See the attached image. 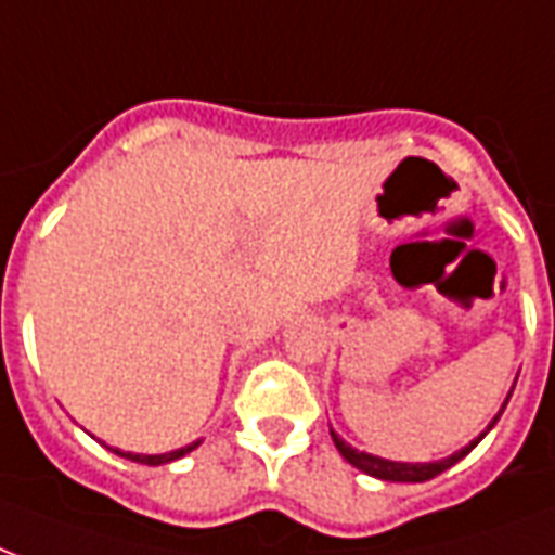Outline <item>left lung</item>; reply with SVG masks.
Listing matches in <instances>:
<instances>
[{"mask_svg": "<svg viewBox=\"0 0 555 555\" xmlns=\"http://www.w3.org/2000/svg\"><path fill=\"white\" fill-rule=\"evenodd\" d=\"M513 390H515V387H513ZM513 390H509V396H513ZM509 396H506V401H509ZM506 401H503V408H506ZM503 408L498 410V416L489 422V428H486L483 434L475 439V442H468V446L460 448L456 454L446 456V460H437V463H396V460L372 456V454H366V451H358V448L346 446L344 439L337 437L334 430H332V439H334V448H337V451L344 454L346 463H352L354 468H361L363 475L378 477V480H392V483H425V480H430V477L442 475L446 468H451L454 463H460V460H463V456L468 454V451H472V448H475L477 442H480V439H483L486 434L494 428V422L501 418Z\"/></svg>", "mask_w": 555, "mask_h": 555, "instance_id": "1", "label": "left lung"}]
</instances>
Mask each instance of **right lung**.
<instances>
[{
    "mask_svg": "<svg viewBox=\"0 0 555 555\" xmlns=\"http://www.w3.org/2000/svg\"><path fill=\"white\" fill-rule=\"evenodd\" d=\"M201 446V439L192 442V446L185 448H177V451H168V454H130V451H118V448H109V451H116L118 456H125V460H133V463H142V465H163V463H175L180 456H185L189 451Z\"/></svg>",
    "mask_w": 555,
    "mask_h": 555,
    "instance_id": "1",
    "label": "right lung"
}]
</instances>
